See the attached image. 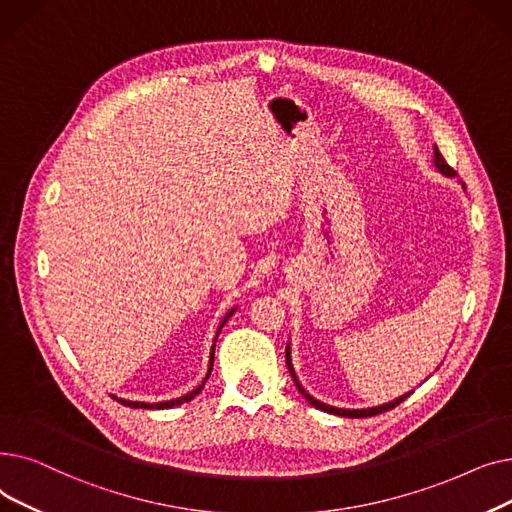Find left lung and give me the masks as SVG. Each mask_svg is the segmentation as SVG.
Here are the masks:
<instances>
[{
	"label": "left lung",
	"mask_w": 512,
	"mask_h": 512,
	"mask_svg": "<svg viewBox=\"0 0 512 512\" xmlns=\"http://www.w3.org/2000/svg\"><path fill=\"white\" fill-rule=\"evenodd\" d=\"M433 164H435V168H437V173H442L444 177H456V173H454V168H450L448 164H446V160H444V156L440 154V150H437V145H433ZM462 185V189H465V183H460ZM285 362H287V369H289V375H291V379H294V383H296V387H298V392L314 406V408H319V410H323V412H329V415H337V417H348V419H362V417H375V415H381V412H385V410H392V408H396L400 402H404L412 392H408V394H404V396H400V398H396V400H392V402H385V404H379V406H371V408H337V406H331V404H325V402H321V400H316L314 396H310L306 389L302 387V383H300V379H298V375H296V371H294V364H291V348H289V344L285 346Z\"/></svg>",
	"instance_id": "8db88e82"
}]
</instances>
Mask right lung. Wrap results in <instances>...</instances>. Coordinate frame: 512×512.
Here are the masks:
<instances>
[{"label": "right lung", "mask_w": 512, "mask_h": 512, "mask_svg": "<svg viewBox=\"0 0 512 512\" xmlns=\"http://www.w3.org/2000/svg\"><path fill=\"white\" fill-rule=\"evenodd\" d=\"M237 310V306L235 308H231L227 314H225V319L221 321V325H218V329H216V335H214V344H212V350H210V364H208V373H206V377L202 379V383L196 387V389H191L189 394H185V396H181V398H175V400H164V402H133V400H125V398H118V396H114V394H110L116 402H120L123 406H129V408H148V410H164V408H173V406H181L183 402H189V400H193L196 398L200 392H202V387H204V383L208 381V377H210V371H212V362H214V348H216V337H218V333H221V329L225 327V323L231 319L233 316V312Z\"/></svg>", "instance_id": "obj_1"}]
</instances>
